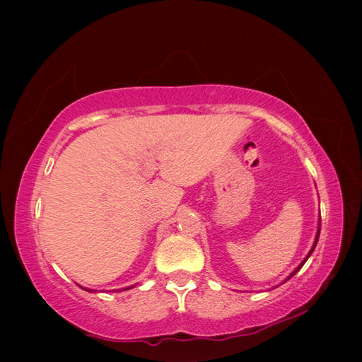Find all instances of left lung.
<instances>
[{
	"label": "left lung",
	"instance_id": "1",
	"mask_svg": "<svg viewBox=\"0 0 362 362\" xmlns=\"http://www.w3.org/2000/svg\"><path fill=\"white\" fill-rule=\"evenodd\" d=\"M319 235H320V228H319V230H317V236H316V241H314V245H313V249H311V250H310V253H308V255H306V258H305V259H303V263H302V264H300V266H298V267H297V269H296V271H294V272H292V274H291V275H289V276H288V279H286V280H289V279H291V276H294V275H296V274H297V272H298V269H300V267H302V266H303V264H305V261H306V259H308V257H310V255H311V253H313V250H314V247H316V244H317V240H319Z\"/></svg>",
	"mask_w": 362,
	"mask_h": 362
}]
</instances>
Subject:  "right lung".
Here are the masks:
<instances>
[{
	"label": "right lung",
	"mask_w": 362,
	"mask_h": 362,
	"mask_svg": "<svg viewBox=\"0 0 362 362\" xmlns=\"http://www.w3.org/2000/svg\"><path fill=\"white\" fill-rule=\"evenodd\" d=\"M126 289H129V288H126Z\"/></svg>",
	"instance_id": "add662e5"
}]
</instances>
